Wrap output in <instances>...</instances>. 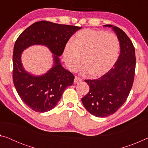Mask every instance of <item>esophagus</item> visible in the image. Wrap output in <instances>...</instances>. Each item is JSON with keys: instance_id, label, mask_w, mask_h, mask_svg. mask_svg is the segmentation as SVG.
<instances>
[{"instance_id": "obj_1", "label": "esophagus", "mask_w": 148, "mask_h": 148, "mask_svg": "<svg viewBox=\"0 0 148 148\" xmlns=\"http://www.w3.org/2000/svg\"><path fill=\"white\" fill-rule=\"evenodd\" d=\"M81 79L80 78H79V77H75V78H74V83L75 84H79V82H81Z\"/></svg>"}]
</instances>
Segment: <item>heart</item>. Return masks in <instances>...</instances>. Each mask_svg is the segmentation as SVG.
<instances>
[{
  "label": "heart",
  "instance_id": "obj_1",
  "mask_svg": "<svg viewBox=\"0 0 148 148\" xmlns=\"http://www.w3.org/2000/svg\"><path fill=\"white\" fill-rule=\"evenodd\" d=\"M119 42L116 35L101 30L77 32L74 42L65 46L63 58L69 70L76 71L83 64L84 74L103 76L112 68L119 56Z\"/></svg>",
  "mask_w": 148,
  "mask_h": 148
}]
</instances>
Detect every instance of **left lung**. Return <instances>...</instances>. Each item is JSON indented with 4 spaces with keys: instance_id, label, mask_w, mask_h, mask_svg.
I'll use <instances>...</instances> for the list:
<instances>
[{
    "instance_id": "obj_1",
    "label": "left lung",
    "mask_w": 148,
    "mask_h": 148,
    "mask_svg": "<svg viewBox=\"0 0 148 148\" xmlns=\"http://www.w3.org/2000/svg\"><path fill=\"white\" fill-rule=\"evenodd\" d=\"M110 27L119 41L120 54L114 67L97 79H86L88 93L82 99L84 107L90 114L104 117L114 114L124 102L132 88L134 81L136 57L133 44L128 36L118 27Z\"/></svg>"
}]
</instances>
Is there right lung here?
Wrapping results in <instances>:
<instances>
[{
    "mask_svg": "<svg viewBox=\"0 0 148 148\" xmlns=\"http://www.w3.org/2000/svg\"><path fill=\"white\" fill-rule=\"evenodd\" d=\"M80 29L42 21L32 24L17 38L13 53L14 86L23 102L34 111L46 112L54 108L65 89L73 84L74 76L62 66L59 57L72 35ZM34 45L47 47L53 54L52 68L42 75L27 72L22 64L23 51Z\"/></svg>",
    "mask_w": 148,
    "mask_h": 148,
    "instance_id": "add662e5",
    "label": "right lung"
}]
</instances>
